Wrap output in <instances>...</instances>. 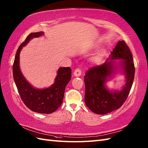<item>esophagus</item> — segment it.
I'll list each match as a JSON object with an SVG mask.
<instances>
[{"label":"esophagus","instance_id":"esophagus-1","mask_svg":"<svg viewBox=\"0 0 148 148\" xmlns=\"http://www.w3.org/2000/svg\"><path fill=\"white\" fill-rule=\"evenodd\" d=\"M74 75L76 77L80 76L81 75V71L80 70V69H78V68L76 69L74 72Z\"/></svg>","mask_w":148,"mask_h":148}]
</instances>
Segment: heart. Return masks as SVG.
Listing matches in <instances>:
<instances>
[{"instance_id": "b5f03b06", "label": "heart", "mask_w": 148, "mask_h": 148, "mask_svg": "<svg viewBox=\"0 0 148 148\" xmlns=\"http://www.w3.org/2000/svg\"><path fill=\"white\" fill-rule=\"evenodd\" d=\"M102 57H103L102 53H99L95 56V58H94V61H95L96 63H99L102 60Z\"/></svg>"}]
</instances>
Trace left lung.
Segmentation results:
<instances>
[{
	"instance_id": "left-lung-1",
	"label": "left lung",
	"mask_w": 148,
	"mask_h": 148,
	"mask_svg": "<svg viewBox=\"0 0 148 148\" xmlns=\"http://www.w3.org/2000/svg\"><path fill=\"white\" fill-rule=\"evenodd\" d=\"M114 59L119 62L125 75L126 82L121 90L110 91L105 83L116 70ZM135 76L134 59L130 50L124 40H119L111 53V57L103 64L88 71L84 78L85 84L84 101L86 106L95 114H106L119 109L127 100Z\"/></svg>"
}]
</instances>
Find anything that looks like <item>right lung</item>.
Returning a JSON list of instances; mask_svg holds the SVG:
<instances>
[{"mask_svg": "<svg viewBox=\"0 0 148 148\" xmlns=\"http://www.w3.org/2000/svg\"><path fill=\"white\" fill-rule=\"evenodd\" d=\"M43 34V32L31 33L19 46L12 65V72L19 94L27 108L36 112L50 114L55 112L62 104L65 87L71 78V69L60 67L54 84L46 88L37 89L28 82L20 68V53L22 48L30 39L41 36Z\"/></svg>", "mask_w": 148, "mask_h": 148, "instance_id": "add662e5", "label": "right lung"}]
</instances>
